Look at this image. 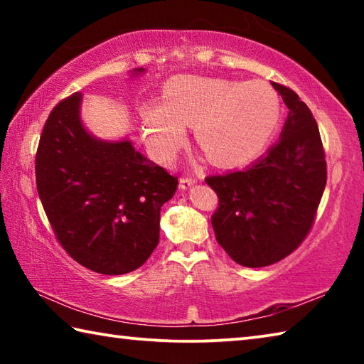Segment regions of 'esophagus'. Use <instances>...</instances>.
<instances>
[{
    "mask_svg": "<svg viewBox=\"0 0 364 364\" xmlns=\"http://www.w3.org/2000/svg\"><path fill=\"white\" fill-rule=\"evenodd\" d=\"M193 184H196L194 178H180V188L181 189H189Z\"/></svg>",
    "mask_w": 364,
    "mask_h": 364,
    "instance_id": "obj_1",
    "label": "esophagus"
}]
</instances>
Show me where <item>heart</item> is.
<instances>
[{
    "label": "heart",
    "instance_id": "1",
    "mask_svg": "<svg viewBox=\"0 0 364 364\" xmlns=\"http://www.w3.org/2000/svg\"><path fill=\"white\" fill-rule=\"evenodd\" d=\"M281 102L263 80L175 77L164 88V101L141 107L147 147L168 164L196 128V141L212 164L234 167L254 159L279 123Z\"/></svg>",
    "mask_w": 364,
    "mask_h": 364
}]
</instances>
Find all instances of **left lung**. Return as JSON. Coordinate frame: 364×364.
Returning a JSON list of instances; mask_svg holds the SVG:
<instances>
[{"label":"left lung","instance_id":"obj_1","mask_svg":"<svg viewBox=\"0 0 364 364\" xmlns=\"http://www.w3.org/2000/svg\"><path fill=\"white\" fill-rule=\"evenodd\" d=\"M271 85L289 109L278 143L247 168L205 178L220 199L215 237L247 268L268 267L299 247L315 221L328 173L311 110L292 90Z\"/></svg>","mask_w":364,"mask_h":364}]
</instances>
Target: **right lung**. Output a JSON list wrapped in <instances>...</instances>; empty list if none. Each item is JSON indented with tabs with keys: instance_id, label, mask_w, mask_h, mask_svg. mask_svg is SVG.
<instances>
[{
	"instance_id": "1",
	"label": "right lung",
	"mask_w": 364,
	"mask_h": 364,
	"mask_svg": "<svg viewBox=\"0 0 364 364\" xmlns=\"http://www.w3.org/2000/svg\"><path fill=\"white\" fill-rule=\"evenodd\" d=\"M82 96L73 93L48 117L35 159L36 189L73 260L101 274H125L157 247L160 207L173 197L178 178L128 138L93 136L80 115Z\"/></svg>"
}]
</instances>
